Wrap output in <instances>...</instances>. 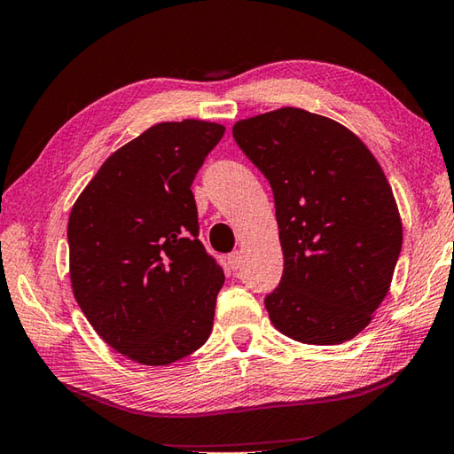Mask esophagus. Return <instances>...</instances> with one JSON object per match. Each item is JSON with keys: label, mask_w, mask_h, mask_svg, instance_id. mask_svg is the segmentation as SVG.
<instances>
[{"label": "esophagus", "mask_w": 454, "mask_h": 454, "mask_svg": "<svg viewBox=\"0 0 454 454\" xmlns=\"http://www.w3.org/2000/svg\"><path fill=\"white\" fill-rule=\"evenodd\" d=\"M227 262H229V267L233 269V270L241 269V262H243V253H241V251H235V253H231V254H229V259H227Z\"/></svg>", "instance_id": "esophagus-1"}]
</instances>
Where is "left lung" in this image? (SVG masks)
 I'll list each match as a JSON object with an SVG mask.
<instances>
[{"instance_id": "left-lung-1", "label": "left lung", "mask_w": 454, "mask_h": 454, "mask_svg": "<svg viewBox=\"0 0 454 454\" xmlns=\"http://www.w3.org/2000/svg\"><path fill=\"white\" fill-rule=\"evenodd\" d=\"M275 195L285 270L264 296L270 322L302 344L333 346L372 322L403 243L393 192L346 126L278 108L233 126Z\"/></svg>"}]
</instances>
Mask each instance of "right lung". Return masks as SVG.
<instances>
[{"label": "right lung", "instance_id": "add662e5", "mask_svg": "<svg viewBox=\"0 0 454 454\" xmlns=\"http://www.w3.org/2000/svg\"><path fill=\"white\" fill-rule=\"evenodd\" d=\"M215 122H161L116 150L68 217L76 302L98 336L144 365L207 341L223 269L198 239L192 184L223 138Z\"/></svg>", "mask_w": 454, "mask_h": 454}]
</instances>
